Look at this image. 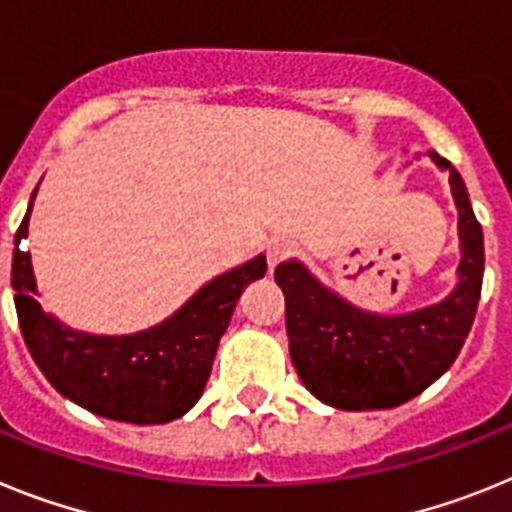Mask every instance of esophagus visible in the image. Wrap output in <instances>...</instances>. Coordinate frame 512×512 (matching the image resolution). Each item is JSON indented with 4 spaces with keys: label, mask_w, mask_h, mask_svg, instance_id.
Wrapping results in <instances>:
<instances>
[{
    "label": "esophagus",
    "mask_w": 512,
    "mask_h": 512,
    "mask_svg": "<svg viewBox=\"0 0 512 512\" xmlns=\"http://www.w3.org/2000/svg\"><path fill=\"white\" fill-rule=\"evenodd\" d=\"M291 255H293V244L288 242V239H275V242L268 247V265H270V270H273L275 265H278V262H283V260H286V257H291Z\"/></svg>",
    "instance_id": "34e87169"
}]
</instances>
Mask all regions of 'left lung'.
Listing matches in <instances>:
<instances>
[{
  "label": "left lung",
  "instance_id": "left-lung-1",
  "mask_svg": "<svg viewBox=\"0 0 512 512\" xmlns=\"http://www.w3.org/2000/svg\"><path fill=\"white\" fill-rule=\"evenodd\" d=\"M451 172L459 208V286L441 304L404 317H379L345 304L319 286L299 262H281L275 283L286 296L291 361L306 389L337 410H389L410 402L448 371L477 314L484 275L482 226L451 162L430 154Z\"/></svg>",
  "mask_w": 512,
  "mask_h": 512
}]
</instances>
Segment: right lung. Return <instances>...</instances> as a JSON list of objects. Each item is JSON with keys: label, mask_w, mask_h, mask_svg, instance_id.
Instances as JSON below:
<instances>
[{"label": "right lung", "mask_w": 512, "mask_h": 512, "mask_svg": "<svg viewBox=\"0 0 512 512\" xmlns=\"http://www.w3.org/2000/svg\"><path fill=\"white\" fill-rule=\"evenodd\" d=\"M35 193L12 252L15 309L33 361L53 389L92 415L136 425H162L182 417L201 399L239 296L268 270L265 257L203 286L177 314L151 330L126 337L84 335L53 319L35 301L30 255L20 250L28 237Z\"/></svg>", "instance_id": "1"}]
</instances>
